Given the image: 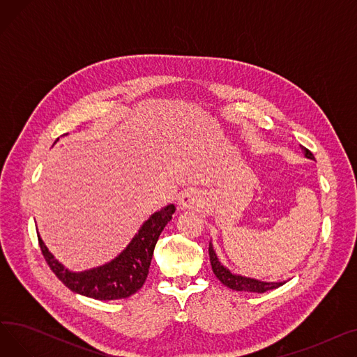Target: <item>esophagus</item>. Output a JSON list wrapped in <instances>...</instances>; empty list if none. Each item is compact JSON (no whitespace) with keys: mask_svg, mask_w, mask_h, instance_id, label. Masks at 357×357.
Wrapping results in <instances>:
<instances>
[{"mask_svg":"<svg viewBox=\"0 0 357 357\" xmlns=\"http://www.w3.org/2000/svg\"><path fill=\"white\" fill-rule=\"evenodd\" d=\"M199 205V197L194 190H186L178 199L179 210H194Z\"/></svg>","mask_w":357,"mask_h":357,"instance_id":"34e87169","label":"esophagus"}]
</instances>
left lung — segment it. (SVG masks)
<instances>
[{
  "instance_id": "obj_1",
  "label": "left lung",
  "mask_w": 357,
  "mask_h": 357,
  "mask_svg": "<svg viewBox=\"0 0 357 357\" xmlns=\"http://www.w3.org/2000/svg\"><path fill=\"white\" fill-rule=\"evenodd\" d=\"M301 150L304 152V156L307 159L315 160L312 153L310 152L308 149L301 146ZM208 253H210V261H211V268H213L214 275L218 278V280H220L222 285H226L227 288H230L233 291H245V292L264 294L266 291L279 288V287H282L285 284V282H265V280H259V279H255V278H249V276H243V275H238V273H233L229 268H226V266L221 264L217 253H215V250H214V246H213L211 241H210V246H208Z\"/></svg>"
}]
</instances>
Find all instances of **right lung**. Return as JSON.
I'll return each instance as SVG.
<instances>
[{"instance_id":"obj_1","label":"right lung","mask_w":357,"mask_h":357,"mask_svg":"<svg viewBox=\"0 0 357 357\" xmlns=\"http://www.w3.org/2000/svg\"><path fill=\"white\" fill-rule=\"evenodd\" d=\"M174 213V204L158 210L142 224L120 255L101 266L82 272H73L65 268L49 252L39 233L37 237L49 268L70 291L100 301L123 299L136 294L143 287L158 238L166 224L172 220Z\"/></svg>"}]
</instances>
